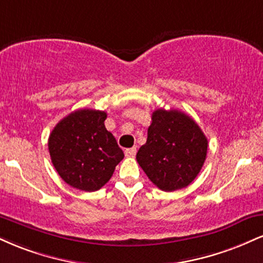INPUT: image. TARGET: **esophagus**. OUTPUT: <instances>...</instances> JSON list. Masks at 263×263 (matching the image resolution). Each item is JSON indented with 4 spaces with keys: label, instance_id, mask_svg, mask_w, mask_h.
<instances>
[{
    "label": "esophagus",
    "instance_id": "1",
    "mask_svg": "<svg viewBox=\"0 0 263 263\" xmlns=\"http://www.w3.org/2000/svg\"><path fill=\"white\" fill-rule=\"evenodd\" d=\"M136 153H137V149H136V147H132V148H127V149L125 151V156L127 158H132L136 156Z\"/></svg>",
    "mask_w": 263,
    "mask_h": 263
}]
</instances>
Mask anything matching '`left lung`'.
I'll return each instance as SVG.
<instances>
[{"instance_id":"obj_1","label":"left lung","mask_w":263,"mask_h":263,"mask_svg":"<svg viewBox=\"0 0 263 263\" xmlns=\"http://www.w3.org/2000/svg\"><path fill=\"white\" fill-rule=\"evenodd\" d=\"M208 141L200 126L179 110L152 114L147 142L136 159L158 189L173 192L194 181L207 156Z\"/></svg>"}]
</instances>
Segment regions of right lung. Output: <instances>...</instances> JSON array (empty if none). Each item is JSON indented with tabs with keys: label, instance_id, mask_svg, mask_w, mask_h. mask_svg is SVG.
I'll return each instance as SVG.
<instances>
[{
	"label": "right lung",
	"instance_id": "add662e5",
	"mask_svg": "<svg viewBox=\"0 0 263 263\" xmlns=\"http://www.w3.org/2000/svg\"><path fill=\"white\" fill-rule=\"evenodd\" d=\"M106 112L80 109L63 118L49 137L51 162L72 187L93 192L103 187L123 159V152L105 128Z\"/></svg>",
	"mask_w": 263,
	"mask_h": 263
}]
</instances>
